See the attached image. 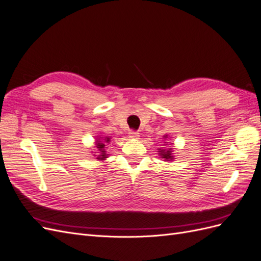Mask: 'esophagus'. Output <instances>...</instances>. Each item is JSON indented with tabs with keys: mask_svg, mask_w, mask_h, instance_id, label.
Returning a JSON list of instances; mask_svg holds the SVG:
<instances>
[{
	"mask_svg": "<svg viewBox=\"0 0 261 261\" xmlns=\"http://www.w3.org/2000/svg\"><path fill=\"white\" fill-rule=\"evenodd\" d=\"M128 136H129V138H133V139H138L139 133L137 130H129L128 132Z\"/></svg>",
	"mask_w": 261,
	"mask_h": 261,
	"instance_id": "esophagus-1",
	"label": "esophagus"
}]
</instances>
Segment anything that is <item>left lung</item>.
Here are the masks:
<instances>
[{
  "instance_id": "left-lung-1",
  "label": "left lung",
  "mask_w": 261,
  "mask_h": 261,
  "mask_svg": "<svg viewBox=\"0 0 261 261\" xmlns=\"http://www.w3.org/2000/svg\"><path fill=\"white\" fill-rule=\"evenodd\" d=\"M161 150V149H160ZM160 152V154L162 155V158L163 159H165V160H172V155H171V150L169 149V150H161V151H159Z\"/></svg>"
}]
</instances>
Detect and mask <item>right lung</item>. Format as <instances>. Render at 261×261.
I'll list each match as a JSON object with an SVG mask.
<instances>
[{
    "instance_id": "1",
    "label": "right lung",
    "mask_w": 261,
    "mask_h": 261,
    "mask_svg": "<svg viewBox=\"0 0 261 261\" xmlns=\"http://www.w3.org/2000/svg\"><path fill=\"white\" fill-rule=\"evenodd\" d=\"M106 140H107V143H108V141L110 140V138H107ZM105 146H106V145H105V144H102V141H98L97 148L99 149L100 154L98 155L97 159H99V160H105L106 158H107V152H106V150H105Z\"/></svg>"
}]
</instances>
